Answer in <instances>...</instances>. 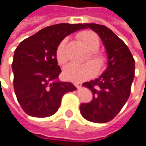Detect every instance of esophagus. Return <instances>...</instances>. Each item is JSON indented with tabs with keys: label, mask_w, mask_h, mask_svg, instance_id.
<instances>
[{
	"label": "esophagus",
	"mask_w": 146,
	"mask_h": 146,
	"mask_svg": "<svg viewBox=\"0 0 146 146\" xmlns=\"http://www.w3.org/2000/svg\"><path fill=\"white\" fill-rule=\"evenodd\" d=\"M74 85L76 86V88H78V89H81L82 88V84L81 83H75Z\"/></svg>",
	"instance_id": "esophagus-1"
}]
</instances>
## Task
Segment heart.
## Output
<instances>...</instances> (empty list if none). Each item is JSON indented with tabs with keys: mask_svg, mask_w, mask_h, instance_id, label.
<instances>
[{
	"mask_svg": "<svg viewBox=\"0 0 146 146\" xmlns=\"http://www.w3.org/2000/svg\"><path fill=\"white\" fill-rule=\"evenodd\" d=\"M79 38L84 45L91 51L90 56L94 62L98 64L96 66L93 62H87L82 64L77 63H69L63 68L62 74L63 77L71 82L74 83H81V82L86 81L93 77L97 74L98 68H103L105 63V57L97 52L100 46V41L98 35L91 32V31H84L79 34ZM65 44L66 40L62 41L58 44L55 52V56L57 62L60 64H63L67 61V55L65 52Z\"/></svg>",
	"mask_w": 146,
	"mask_h": 146,
	"instance_id": "obj_1",
	"label": "heart"
}]
</instances>
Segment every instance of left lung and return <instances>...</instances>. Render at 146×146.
<instances>
[{
    "label": "left lung",
    "instance_id": "1",
    "mask_svg": "<svg viewBox=\"0 0 146 146\" xmlns=\"http://www.w3.org/2000/svg\"><path fill=\"white\" fill-rule=\"evenodd\" d=\"M102 39L108 56L107 69L97 79L83 86L92 91L94 98L82 104V115L90 122L103 123L113 120L125 104L135 77V59L130 50L112 30L104 25L86 23Z\"/></svg>",
    "mask_w": 146,
    "mask_h": 146
}]
</instances>
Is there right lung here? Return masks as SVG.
I'll return each mask as SVG.
<instances>
[{"mask_svg":"<svg viewBox=\"0 0 146 146\" xmlns=\"http://www.w3.org/2000/svg\"><path fill=\"white\" fill-rule=\"evenodd\" d=\"M86 24L59 23L39 31L23 40L14 51L13 61V87L23 111L33 117L54 114L66 93L76 87L58 81L61 68L55 52L67 35L87 28Z\"/></svg>","mask_w":146,"mask_h":146,"instance_id":"1","label":"right lung"}]
</instances>
